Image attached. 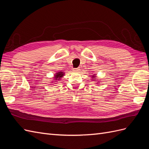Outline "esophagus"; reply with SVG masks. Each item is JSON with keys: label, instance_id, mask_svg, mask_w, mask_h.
Instances as JSON below:
<instances>
[{"label": "esophagus", "instance_id": "34e87169", "mask_svg": "<svg viewBox=\"0 0 149 149\" xmlns=\"http://www.w3.org/2000/svg\"><path fill=\"white\" fill-rule=\"evenodd\" d=\"M73 71H79V69L78 68H74V69H73Z\"/></svg>", "mask_w": 149, "mask_h": 149}]
</instances>
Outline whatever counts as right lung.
<instances>
[{
	"label": "right lung",
	"mask_w": 149,
	"mask_h": 149,
	"mask_svg": "<svg viewBox=\"0 0 149 149\" xmlns=\"http://www.w3.org/2000/svg\"><path fill=\"white\" fill-rule=\"evenodd\" d=\"M63 72H59V73H56V74H55V78H56V79H60V78H61V77H63Z\"/></svg>",
	"instance_id": "add662e5"
}]
</instances>
